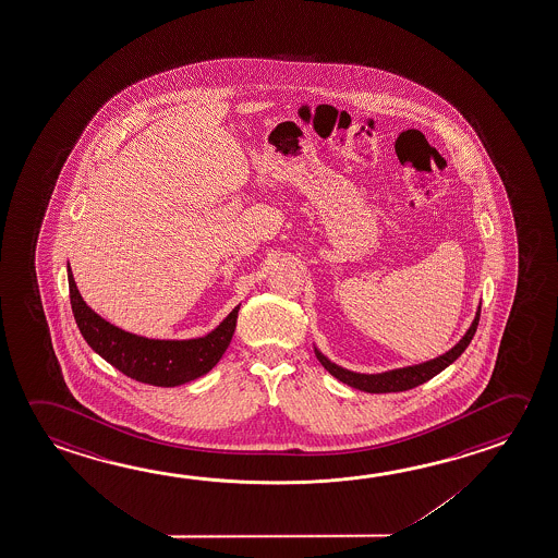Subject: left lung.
Returning <instances> with one entry per match:
<instances>
[{
	"label": "left lung",
	"mask_w": 558,
	"mask_h": 558,
	"mask_svg": "<svg viewBox=\"0 0 558 558\" xmlns=\"http://www.w3.org/2000/svg\"><path fill=\"white\" fill-rule=\"evenodd\" d=\"M478 317H481V307L476 310L475 319L456 347L448 350L446 354H441V356L422 362V364H414V366L397 367V369H389V372H381V374H357V372H350L347 367L330 362L329 357L325 356L317 347H315V356L330 375L337 377L338 381L350 385L354 389H360V391H366V393L409 391L412 387L426 384L434 375L444 372L446 367L451 366L457 357L465 352V348L471 344V340L475 337Z\"/></svg>",
	"instance_id": "obj_1"
}]
</instances>
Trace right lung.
<instances>
[{
  "label": "right lung",
  "mask_w": 558,
  "mask_h": 558,
  "mask_svg": "<svg viewBox=\"0 0 558 558\" xmlns=\"http://www.w3.org/2000/svg\"><path fill=\"white\" fill-rule=\"evenodd\" d=\"M70 302L85 342L110 366L140 384L177 387L208 374L220 362L238 325L239 307L208 335L186 340H161L122 330L83 302L68 263Z\"/></svg>",
  "instance_id": "1"
}]
</instances>
